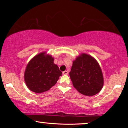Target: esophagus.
<instances>
[{"label":"esophagus","instance_id":"34e87169","mask_svg":"<svg viewBox=\"0 0 128 128\" xmlns=\"http://www.w3.org/2000/svg\"><path fill=\"white\" fill-rule=\"evenodd\" d=\"M68 71H67V70H66V71H64L62 72V74H66V75H67V74H68Z\"/></svg>","mask_w":128,"mask_h":128}]
</instances>
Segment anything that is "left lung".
<instances>
[{
  "label": "left lung",
  "instance_id": "8db88e82",
  "mask_svg": "<svg viewBox=\"0 0 128 128\" xmlns=\"http://www.w3.org/2000/svg\"><path fill=\"white\" fill-rule=\"evenodd\" d=\"M69 75L73 86L85 96L96 94L104 86V76L99 63L88 54L82 53L76 57Z\"/></svg>",
  "mask_w": 128,
  "mask_h": 128
}]
</instances>
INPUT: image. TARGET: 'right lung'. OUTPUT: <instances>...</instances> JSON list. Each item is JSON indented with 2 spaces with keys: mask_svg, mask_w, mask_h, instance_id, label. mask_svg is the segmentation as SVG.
I'll return each instance as SVG.
<instances>
[{
  "mask_svg": "<svg viewBox=\"0 0 128 128\" xmlns=\"http://www.w3.org/2000/svg\"><path fill=\"white\" fill-rule=\"evenodd\" d=\"M54 61V57L46 52L39 53L29 61L24 71V79L30 91L41 93L56 84L62 72Z\"/></svg>",
  "mask_w": 128,
  "mask_h": 128,
  "instance_id": "right-lung-1",
  "label": "right lung"
}]
</instances>
